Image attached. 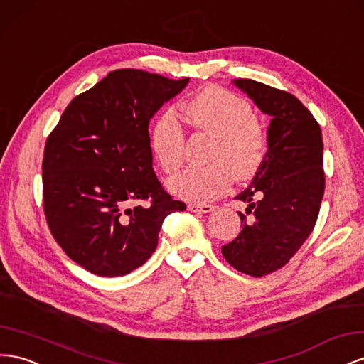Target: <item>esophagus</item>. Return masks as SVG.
Listing matches in <instances>:
<instances>
[{"label":"esophagus","instance_id":"34e87169","mask_svg":"<svg viewBox=\"0 0 364 364\" xmlns=\"http://www.w3.org/2000/svg\"><path fill=\"white\" fill-rule=\"evenodd\" d=\"M188 210L194 213H211L214 210V206L208 203H190Z\"/></svg>","mask_w":364,"mask_h":364}]
</instances>
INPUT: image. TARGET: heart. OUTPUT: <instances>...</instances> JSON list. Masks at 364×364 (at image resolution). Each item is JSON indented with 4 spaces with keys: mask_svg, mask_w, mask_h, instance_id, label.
Instances as JSON below:
<instances>
[{
    "mask_svg": "<svg viewBox=\"0 0 364 364\" xmlns=\"http://www.w3.org/2000/svg\"><path fill=\"white\" fill-rule=\"evenodd\" d=\"M196 130L214 137L203 168H188L166 183L168 190L190 202H210L227 194L234 182L250 179L260 170L268 151V133L254 117L248 101L220 87H205L185 104ZM149 145L161 168L171 174L183 162L185 132L178 114L162 110L150 125Z\"/></svg>",
    "mask_w": 364,
    "mask_h": 364,
    "instance_id": "b5f03b06",
    "label": "heart"
}]
</instances>
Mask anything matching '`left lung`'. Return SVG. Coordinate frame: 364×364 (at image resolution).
Wrapping results in <instances>:
<instances>
[{"label":"left lung","mask_w":364,"mask_h":364,"mask_svg":"<svg viewBox=\"0 0 364 364\" xmlns=\"http://www.w3.org/2000/svg\"><path fill=\"white\" fill-rule=\"evenodd\" d=\"M271 116L268 151L251 185L237 198L242 231L223 245L232 268L252 277L283 268L309 237L325 193L323 141L316 117L296 96L252 80H234Z\"/></svg>","instance_id":"1"}]
</instances>
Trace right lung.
<instances>
[{
	"instance_id": "1",
	"label": "right lung",
	"mask_w": 364,
	"mask_h": 364,
	"mask_svg": "<svg viewBox=\"0 0 364 364\" xmlns=\"http://www.w3.org/2000/svg\"><path fill=\"white\" fill-rule=\"evenodd\" d=\"M188 81L113 70L67 105L47 137V225L68 257L96 276L142 267L158 247L164 219L186 210L156 178L149 124Z\"/></svg>"
}]
</instances>
